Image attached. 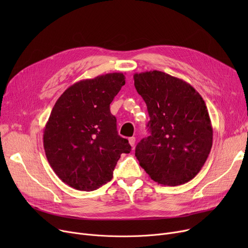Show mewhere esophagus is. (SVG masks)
I'll return each mask as SVG.
<instances>
[{
    "mask_svg": "<svg viewBox=\"0 0 248 248\" xmlns=\"http://www.w3.org/2000/svg\"><path fill=\"white\" fill-rule=\"evenodd\" d=\"M128 142H129V145H131L132 147H135V144H136V138H135V137L129 138V139H128Z\"/></svg>",
    "mask_w": 248,
    "mask_h": 248,
    "instance_id": "1",
    "label": "esophagus"
}]
</instances>
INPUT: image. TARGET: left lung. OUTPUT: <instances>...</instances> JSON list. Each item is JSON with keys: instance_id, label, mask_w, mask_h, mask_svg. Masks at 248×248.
Returning a JSON list of instances; mask_svg holds the SVG:
<instances>
[{"instance_id": "1", "label": "left lung", "mask_w": 248, "mask_h": 248, "mask_svg": "<svg viewBox=\"0 0 248 248\" xmlns=\"http://www.w3.org/2000/svg\"><path fill=\"white\" fill-rule=\"evenodd\" d=\"M134 79L150 115V136L136 147L140 167L158 184L187 183L200 172L212 148L205 101L189 83L162 71L136 73Z\"/></svg>"}]
</instances>
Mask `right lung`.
Returning a JSON list of instances; mask_svg holds the SVG:
<instances>
[{"mask_svg": "<svg viewBox=\"0 0 248 248\" xmlns=\"http://www.w3.org/2000/svg\"><path fill=\"white\" fill-rule=\"evenodd\" d=\"M113 72L80 80L57 99L44 128L47 160L62 182L79 191H93L112 179L128 140L119 136L109 104L125 83Z\"/></svg>", "mask_w": 248, "mask_h": 248, "instance_id": "1", "label": "right lung"}]
</instances>
